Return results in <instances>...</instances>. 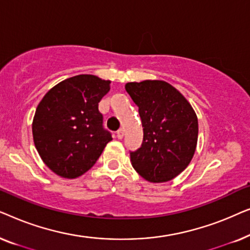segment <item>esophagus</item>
Wrapping results in <instances>:
<instances>
[{
	"label": "esophagus",
	"instance_id": "34e87169",
	"mask_svg": "<svg viewBox=\"0 0 250 250\" xmlns=\"http://www.w3.org/2000/svg\"><path fill=\"white\" fill-rule=\"evenodd\" d=\"M116 134H117V139H119V140H122L123 139V136H124V129H118L117 131V133H116Z\"/></svg>",
	"mask_w": 250,
	"mask_h": 250
}]
</instances>
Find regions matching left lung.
Listing matches in <instances>:
<instances>
[{
  "label": "left lung",
  "instance_id": "left-lung-1",
  "mask_svg": "<svg viewBox=\"0 0 250 250\" xmlns=\"http://www.w3.org/2000/svg\"><path fill=\"white\" fill-rule=\"evenodd\" d=\"M125 90L139 107L143 126L142 146L131 152L133 168L148 182H168L193 158L198 141L196 111L165 81L129 82Z\"/></svg>",
  "mask_w": 250,
  "mask_h": 250
}]
</instances>
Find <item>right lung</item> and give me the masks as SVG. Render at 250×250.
<instances>
[{"label":"right lung","mask_w":250,"mask_h":250,"mask_svg":"<svg viewBox=\"0 0 250 250\" xmlns=\"http://www.w3.org/2000/svg\"><path fill=\"white\" fill-rule=\"evenodd\" d=\"M110 83L94 75H77L54 85L40 101L32 124L34 145L58 176L83 175L112 140L102 127L98 108Z\"/></svg>","instance_id":"add662e5"}]
</instances>
